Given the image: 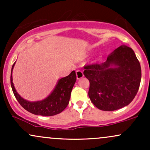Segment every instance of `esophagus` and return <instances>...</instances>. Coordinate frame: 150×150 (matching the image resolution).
<instances>
[{"label":"esophagus","instance_id":"34e87169","mask_svg":"<svg viewBox=\"0 0 150 150\" xmlns=\"http://www.w3.org/2000/svg\"><path fill=\"white\" fill-rule=\"evenodd\" d=\"M76 76H77V80H80V78H82V77L84 76L82 71H81L80 70H77L76 71Z\"/></svg>","mask_w":150,"mask_h":150}]
</instances>
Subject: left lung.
Masks as SVG:
<instances>
[{"label":"left lung","mask_w":150,"mask_h":150,"mask_svg":"<svg viewBox=\"0 0 150 150\" xmlns=\"http://www.w3.org/2000/svg\"><path fill=\"white\" fill-rule=\"evenodd\" d=\"M84 69V75L89 81V99L102 111H115L128 106L140 87V62L133 50L127 46L115 49L104 63L86 65Z\"/></svg>","instance_id":"left-lung-1"}]
</instances>
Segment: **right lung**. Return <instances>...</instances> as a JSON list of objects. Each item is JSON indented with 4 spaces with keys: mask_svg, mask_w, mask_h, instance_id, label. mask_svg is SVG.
Wrapping results in <instances>:
<instances>
[{
    "mask_svg": "<svg viewBox=\"0 0 150 150\" xmlns=\"http://www.w3.org/2000/svg\"><path fill=\"white\" fill-rule=\"evenodd\" d=\"M15 63L12 67L10 84L15 98L25 110L35 115L51 116L61 113L67 107L70 101L72 89L76 81V73L75 70L72 71L68 76L60 79L52 93L45 99L30 102L20 97L14 87L12 72Z\"/></svg>",
    "mask_w": 150,
    "mask_h": 150,
    "instance_id": "add662e5",
    "label": "right lung"
}]
</instances>
